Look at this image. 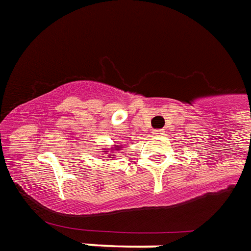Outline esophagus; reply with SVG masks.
Instances as JSON below:
<instances>
[{"label": "esophagus", "mask_w": 251, "mask_h": 251, "mask_svg": "<svg viewBox=\"0 0 251 251\" xmlns=\"http://www.w3.org/2000/svg\"><path fill=\"white\" fill-rule=\"evenodd\" d=\"M153 135H154V137H161V135H163V130H162V129H157V130H153Z\"/></svg>", "instance_id": "esophagus-1"}]
</instances>
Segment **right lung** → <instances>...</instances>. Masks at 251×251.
<instances>
[{"label": "right lung", "instance_id": "1", "mask_svg": "<svg viewBox=\"0 0 251 251\" xmlns=\"http://www.w3.org/2000/svg\"><path fill=\"white\" fill-rule=\"evenodd\" d=\"M122 150V146H118V145H113V146H107V148H103L102 149V153L105 154L103 157H109V158H114V154L117 151Z\"/></svg>", "mask_w": 251, "mask_h": 251}]
</instances>
